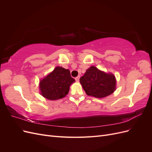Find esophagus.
I'll return each mask as SVG.
<instances>
[{
	"mask_svg": "<svg viewBox=\"0 0 152 152\" xmlns=\"http://www.w3.org/2000/svg\"><path fill=\"white\" fill-rule=\"evenodd\" d=\"M79 79H80V76H77V77H75V80L76 82H79Z\"/></svg>",
	"mask_w": 152,
	"mask_h": 152,
	"instance_id": "34e87169",
	"label": "esophagus"
}]
</instances>
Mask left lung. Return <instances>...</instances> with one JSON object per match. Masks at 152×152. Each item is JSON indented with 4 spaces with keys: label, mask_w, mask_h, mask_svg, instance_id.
Here are the masks:
<instances>
[{
    "label": "left lung",
    "mask_w": 152,
    "mask_h": 152,
    "mask_svg": "<svg viewBox=\"0 0 152 152\" xmlns=\"http://www.w3.org/2000/svg\"><path fill=\"white\" fill-rule=\"evenodd\" d=\"M80 82L87 95L98 98L109 96L115 90L116 80L114 75L106 73L93 66L87 69L80 78Z\"/></svg>",
    "instance_id": "8db88e82"
}]
</instances>
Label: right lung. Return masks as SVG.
I'll return each instance as SVG.
<instances>
[{"label":"right lung","mask_w":152,"mask_h":152,"mask_svg":"<svg viewBox=\"0 0 152 152\" xmlns=\"http://www.w3.org/2000/svg\"><path fill=\"white\" fill-rule=\"evenodd\" d=\"M75 80L71 77L70 72L57 66L40 82L41 94L50 100L63 98L68 93L70 85Z\"/></svg>","instance_id":"right-lung-1"}]
</instances>
